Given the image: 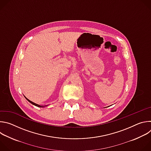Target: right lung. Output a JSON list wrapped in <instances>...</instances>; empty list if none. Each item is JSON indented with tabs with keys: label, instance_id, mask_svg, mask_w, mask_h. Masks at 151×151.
Segmentation results:
<instances>
[{
	"label": "right lung",
	"instance_id": "obj_1",
	"mask_svg": "<svg viewBox=\"0 0 151 151\" xmlns=\"http://www.w3.org/2000/svg\"><path fill=\"white\" fill-rule=\"evenodd\" d=\"M25 98L30 102V103H31L32 104H33V105H35V106H37V107H45V106H40V105H39V104H36V103H33V102H32V101H30V100H29V99H27L26 97H25ZM48 106V105H47Z\"/></svg>",
	"mask_w": 151,
	"mask_h": 151
}]
</instances>
